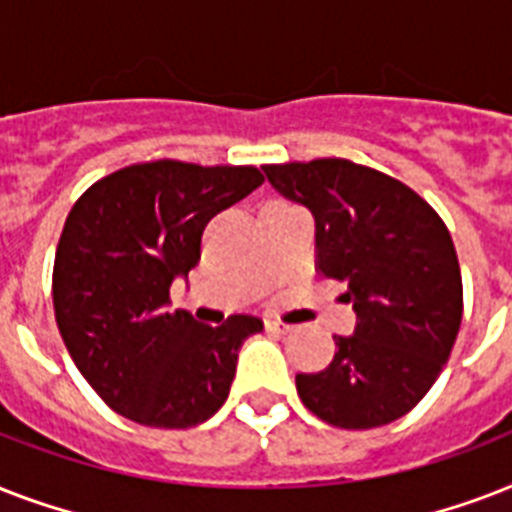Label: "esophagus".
<instances>
[{
  "label": "esophagus",
  "instance_id": "obj_1",
  "mask_svg": "<svg viewBox=\"0 0 512 512\" xmlns=\"http://www.w3.org/2000/svg\"><path fill=\"white\" fill-rule=\"evenodd\" d=\"M265 329H268V332H276V335H287V332H292V327H289V324H284V321H276V319H265Z\"/></svg>",
  "mask_w": 512,
  "mask_h": 512
}]
</instances>
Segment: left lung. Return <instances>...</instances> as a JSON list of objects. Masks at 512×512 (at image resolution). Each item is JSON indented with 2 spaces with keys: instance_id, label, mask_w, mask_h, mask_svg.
I'll return each mask as SVG.
<instances>
[{
  "instance_id": "left-lung-1",
  "label": "left lung",
  "mask_w": 512,
  "mask_h": 512,
  "mask_svg": "<svg viewBox=\"0 0 512 512\" xmlns=\"http://www.w3.org/2000/svg\"><path fill=\"white\" fill-rule=\"evenodd\" d=\"M268 183L311 209L327 279L348 284L356 332L335 358L297 374L319 420L345 430L404 417L433 388L462 324V276L438 212L396 177L348 159L265 164Z\"/></svg>"
}]
</instances>
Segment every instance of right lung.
<instances>
[{
  "label": "right lung",
  "instance_id": "add662e5",
  "mask_svg": "<svg viewBox=\"0 0 512 512\" xmlns=\"http://www.w3.org/2000/svg\"><path fill=\"white\" fill-rule=\"evenodd\" d=\"M257 167L159 159L92 183L60 233L52 305L60 337L95 393L148 428H193L225 404L257 316L220 327L170 311V287L201 257L217 212L255 191Z\"/></svg>",
  "mask_w": 512,
  "mask_h": 512
}]
</instances>
